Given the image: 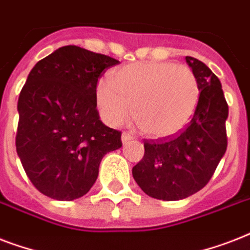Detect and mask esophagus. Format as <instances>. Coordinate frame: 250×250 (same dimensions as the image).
Listing matches in <instances>:
<instances>
[{
    "instance_id": "obj_1",
    "label": "esophagus",
    "mask_w": 250,
    "mask_h": 250,
    "mask_svg": "<svg viewBox=\"0 0 250 250\" xmlns=\"http://www.w3.org/2000/svg\"><path fill=\"white\" fill-rule=\"evenodd\" d=\"M129 140H133V136L129 132H123L122 133V143L127 144Z\"/></svg>"
}]
</instances>
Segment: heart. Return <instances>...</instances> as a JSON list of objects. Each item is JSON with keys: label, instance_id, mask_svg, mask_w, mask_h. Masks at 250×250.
<instances>
[{"label": "heart", "instance_id": "obj_1", "mask_svg": "<svg viewBox=\"0 0 250 250\" xmlns=\"http://www.w3.org/2000/svg\"><path fill=\"white\" fill-rule=\"evenodd\" d=\"M200 97L197 78L189 67L171 62H136L119 68L111 83L101 80L96 105L106 125H122L132 111L150 136L179 132L193 115Z\"/></svg>", "mask_w": 250, "mask_h": 250}]
</instances>
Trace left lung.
Returning <instances> with one entry per match:
<instances>
[{"instance_id":"left-lung-1","label":"left lung","mask_w":250,"mask_h":250,"mask_svg":"<svg viewBox=\"0 0 250 250\" xmlns=\"http://www.w3.org/2000/svg\"><path fill=\"white\" fill-rule=\"evenodd\" d=\"M186 61L200 86L193 117L175 136L145 140L144 157L132 168L141 189L164 201L183 200L202 189L227 149L229 105L221 82L201 61Z\"/></svg>"}]
</instances>
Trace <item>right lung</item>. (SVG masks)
<instances>
[{
  "label": "right lung",
  "mask_w": 250,
  "mask_h": 250,
  "mask_svg": "<svg viewBox=\"0 0 250 250\" xmlns=\"http://www.w3.org/2000/svg\"><path fill=\"white\" fill-rule=\"evenodd\" d=\"M119 61L67 45L39 61L18 100L17 153L41 193L72 201L89 192L121 132L100 121L98 78Z\"/></svg>",
  "instance_id": "obj_1"
}]
</instances>
